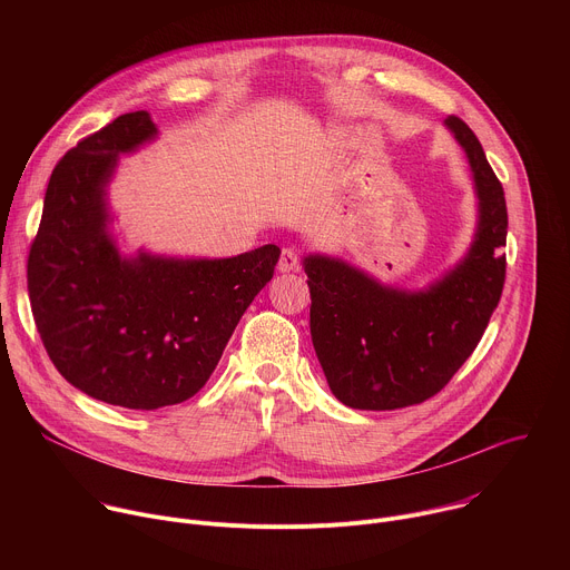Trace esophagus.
I'll use <instances>...</instances> for the list:
<instances>
[{
    "mask_svg": "<svg viewBox=\"0 0 570 570\" xmlns=\"http://www.w3.org/2000/svg\"><path fill=\"white\" fill-rule=\"evenodd\" d=\"M299 268V255L295 248H284L279 255V271L282 273H293Z\"/></svg>",
    "mask_w": 570,
    "mask_h": 570,
    "instance_id": "1",
    "label": "esophagus"
}]
</instances>
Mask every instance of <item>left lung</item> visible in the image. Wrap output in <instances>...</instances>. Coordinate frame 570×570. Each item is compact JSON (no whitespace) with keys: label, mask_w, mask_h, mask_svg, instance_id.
Segmentation results:
<instances>
[{"label":"left lung","mask_w":570,"mask_h":570,"mask_svg":"<svg viewBox=\"0 0 570 570\" xmlns=\"http://www.w3.org/2000/svg\"><path fill=\"white\" fill-rule=\"evenodd\" d=\"M444 124L469 157L480 200L475 238L449 275L405 293L330 257L304 259L315 356L350 409L396 411L438 394L480 343L503 293V185L473 130L455 115Z\"/></svg>","instance_id":"obj_1"}]
</instances>
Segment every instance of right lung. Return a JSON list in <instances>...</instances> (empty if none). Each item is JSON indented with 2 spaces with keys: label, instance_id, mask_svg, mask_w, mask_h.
I'll use <instances>...</instances> for the list:
<instances>
[{
  "label": "right lung",
  "instance_id": "add662e5",
  "mask_svg": "<svg viewBox=\"0 0 570 570\" xmlns=\"http://www.w3.org/2000/svg\"><path fill=\"white\" fill-rule=\"evenodd\" d=\"M155 132L137 110L67 150L27 259L33 320L56 370L132 411L183 403L207 383L279 262L273 243L232 259H121L106 232V185L117 155Z\"/></svg>",
  "mask_w": 570,
  "mask_h": 570
}]
</instances>
